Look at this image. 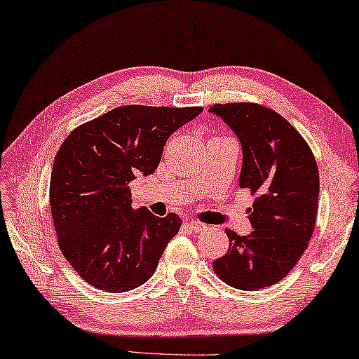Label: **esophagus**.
Segmentation results:
<instances>
[{"label":"esophagus","instance_id":"esophagus-1","mask_svg":"<svg viewBox=\"0 0 359 359\" xmlns=\"http://www.w3.org/2000/svg\"><path fill=\"white\" fill-rule=\"evenodd\" d=\"M186 226L191 231H194V233H201V231H203V229L207 228L205 224L201 223V222H196V219H192V222H186Z\"/></svg>","mask_w":359,"mask_h":359}]
</instances>
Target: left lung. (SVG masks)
Masks as SVG:
<instances>
[{"label": "left lung", "mask_w": 359, "mask_h": 359, "mask_svg": "<svg viewBox=\"0 0 359 359\" xmlns=\"http://www.w3.org/2000/svg\"><path fill=\"white\" fill-rule=\"evenodd\" d=\"M242 146L239 186L257 198L253 231L226 229L229 249L213 262L217 276L241 290L269 287L290 273L306 250L316 223L319 172L310 146L287 120L253 102L215 104Z\"/></svg>", "instance_id": "left-lung-1"}]
</instances>
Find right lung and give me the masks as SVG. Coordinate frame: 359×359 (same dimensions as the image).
<instances>
[{"instance_id":"right-lung-1","label":"right lung","mask_w":359,"mask_h":359,"mask_svg":"<svg viewBox=\"0 0 359 359\" xmlns=\"http://www.w3.org/2000/svg\"><path fill=\"white\" fill-rule=\"evenodd\" d=\"M202 110L120 106L65 137L54 158L49 205L60 252L93 287L128 292L156 271L181 218L133 210L130 183L156 172L170 135Z\"/></svg>"}]
</instances>
